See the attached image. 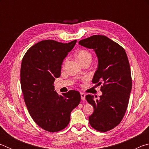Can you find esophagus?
<instances>
[{
	"mask_svg": "<svg viewBox=\"0 0 149 149\" xmlns=\"http://www.w3.org/2000/svg\"><path fill=\"white\" fill-rule=\"evenodd\" d=\"M81 100H85V94L84 93H81Z\"/></svg>",
	"mask_w": 149,
	"mask_h": 149,
	"instance_id": "1",
	"label": "esophagus"
}]
</instances>
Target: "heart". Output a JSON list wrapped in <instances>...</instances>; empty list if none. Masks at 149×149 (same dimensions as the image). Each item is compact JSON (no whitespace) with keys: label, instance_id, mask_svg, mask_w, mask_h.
Here are the masks:
<instances>
[{"label":"heart","instance_id":"obj_1","mask_svg":"<svg viewBox=\"0 0 149 149\" xmlns=\"http://www.w3.org/2000/svg\"><path fill=\"white\" fill-rule=\"evenodd\" d=\"M77 58L80 63H84L86 61H91L92 54L89 50L85 49H81L77 53Z\"/></svg>","mask_w":149,"mask_h":149}]
</instances>
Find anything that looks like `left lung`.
Instances as JSON below:
<instances>
[{"label": "left lung", "mask_w": 149, "mask_h": 149, "mask_svg": "<svg viewBox=\"0 0 149 149\" xmlns=\"http://www.w3.org/2000/svg\"><path fill=\"white\" fill-rule=\"evenodd\" d=\"M79 44L95 51L99 65L92 82L102 84L99 99L91 95L85 97L94 108L89 123L97 131L108 132L119 124L127 110L132 88L129 60L124 49L104 35H93Z\"/></svg>", "instance_id": "1"}]
</instances>
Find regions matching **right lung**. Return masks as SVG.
Here are the masks:
<instances>
[{
	"instance_id": "1",
	"label": "right lung",
	"mask_w": 149,
	"mask_h": 149,
	"mask_svg": "<svg viewBox=\"0 0 149 149\" xmlns=\"http://www.w3.org/2000/svg\"><path fill=\"white\" fill-rule=\"evenodd\" d=\"M76 42L44 40L33 45L22 59L20 77L25 103L34 122L47 132L64 130L81 101L77 91L59 95L53 85L55 78L60 76L63 60Z\"/></svg>"
}]
</instances>
